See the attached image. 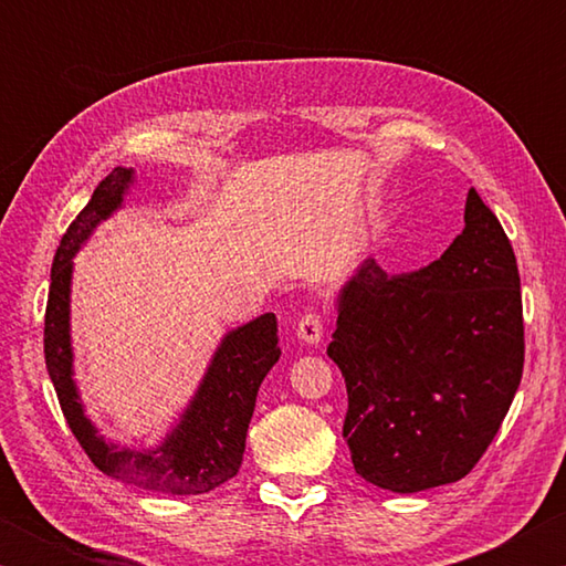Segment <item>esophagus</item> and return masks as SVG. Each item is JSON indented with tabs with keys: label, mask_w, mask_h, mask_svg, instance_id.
Instances as JSON below:
<instances>
[{
	"label": "esophagus",
	"mask_w": 566,
	"mask_h": 566,
	"mask_svg": "<svg viewBox=\"0 0 566 566\" xmlns=\"http://www.w3.org/2000/svg\"><path fill=\"white\" fill-rule=\"evenodd\" d=\"M322 334H324V324L317 314H304L300 324H296V339L310 344V347L322 342Z\"/></svg>",
	"instance_id": "esophagus-1"
}]
</instances>
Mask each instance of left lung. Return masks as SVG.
Listing matches in <instances>:
<instances>
[{
	"label": "left lung",
	"instance_id": "left-lung-1",
	"mask_svg": "<svg viewBox=\"0 0 566 566\" xmlns=\"http://www.w3.org/2000/svg\"><path fill=\"white\" fill-rule=\"evenodd\" d=\"M327 354L347 385L344 437L359 476L415 494L472 472L524 367L516 256L474 189L437 262L389 276L367 256L354 270Z\"/></svg>",
	"mask_w": 566,
	"mask_h": 566
}]
</instances>
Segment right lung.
<instances>
[{
    "mask_svg": "<svg viewBox=\"0 0 566 566\" xmlns=\"http://www.w3.org/2000/svg\"><path fill=\"white\" fill-rule=\"evenodd\" d=\"M134 185H137V171L132 167H114L112 175L99 181L90 205L76 214L56 247L44 317L46 371L60 397L66 424L104 474L151 492L179 496L205 494L232 479L242 467L256 391L282 354L276 339V317L272 312L260 314L242 327L229 329L219 339L195 395L155 444H117L99 434L97 424L84 411L74 379V256L90 242L99 224L127 205Z\"/></svg>",
    "mask_w": 566,
    "mask_h": 566,
    "instance_id": "1",
    "label": "right lung"
}]
</instances>
